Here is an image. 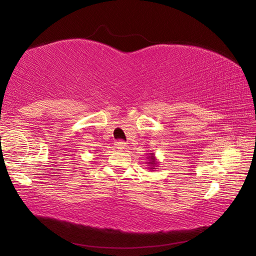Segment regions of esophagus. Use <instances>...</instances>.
Wrapping results in <instances>:
<instances>
[{"mask_svg": "<svg viewBox=\"0 0 256 256\" xmlns=\"http://www.w3.org/2000/svg\"><path fill=\"white\" fill-rule=\"evenodd\" d=\"M125 146H126V144H125V142L120 141V140L116 142V148H118V150H123V149H125Z\"/></svg>", "mask_w": 256, "mask_h": 256, "instance_id": "obj_1", "label": "esophagus"}]
</instances>
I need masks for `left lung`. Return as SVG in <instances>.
Instances as JSON below:
<instances>
[{"instance_id":"left-lung-1","label":"left lung","mask_w":256,"mask_h":256,"mask_svg":"<svg viewBox=\"0 0 256 256\" xmlns=\"http://www.w3.org/2000/svg\"><path fill=\"white\" fill-rule=\"evenodd\" d=\"M154 154H151V157H150V160H149V164H151V170H154L156 164H157V160H156Z\"/></svg>"}]
</instances>
